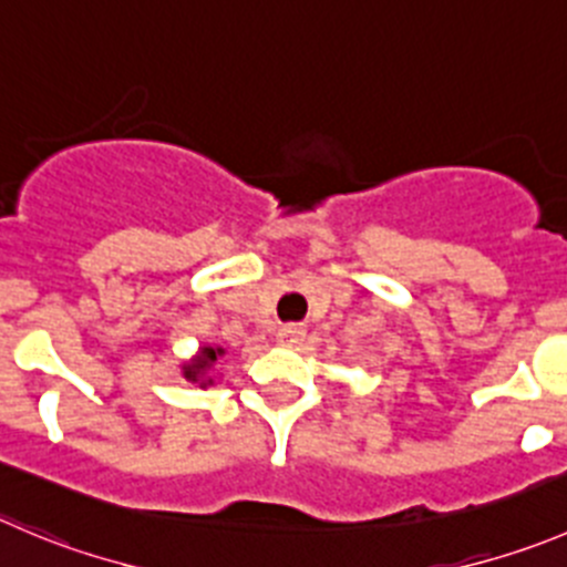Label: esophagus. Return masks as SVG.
Wrapping results in <instances>:
<instances>
[{"instance_id": "1", "label": "esophagus", "mask_w": 567, "mask_h": 567, "mask_svg": "<svg viewBox=\"0 0 567 567\" xmlns=\"http://www.w3.org/2000/svg\"><path fill=\"white\" fill-rule=\"evenodd\" d=\"M278 344H287V348H298L306 339V328L298 326V322H289V326H280L278 333H275Z\"/></svg>"}]
</instances>
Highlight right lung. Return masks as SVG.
<instances>
[{"mask_svg": "<svg viewBox=\"0 0 567 567\" xmlns=\"http://www.w3.org/2000/svg\"><path fill=\"white\" fill-rule=\"evenodd\" d=\"M225 355V348L219 344H199L197 353L192 359H186L181 364V375L188 381V384H197L199 390H208V386L217 384V361Z\"/></svg>", "mask_w": 567, "mask_h": 567, "instance_id": "right-lung-1", "label": "right lung"}]
</instances>
